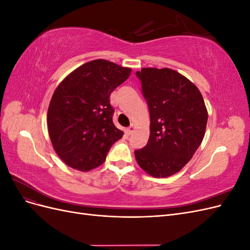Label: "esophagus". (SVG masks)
Returning <instances> with one entry per match:
<instances>
[{
	"label": "esophagus",
	"mask_w": 250,
	"mask_h": 250,
	"mask_svg": "<svg viewBox=\"0 0 250 250\" xmlns=\"http://www.w3.org/2000/svg\"><path fill=\"white\" fill-rule=\"evenodd\" d=\"M133 130H134V125L133 124H131L129 127H128V128H126V133L128 134V135H130L132 132H133Z\"/></svg>",
	"instance_id": "obj_1"
}]
</instances>
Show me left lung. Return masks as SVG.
<instances>
[{"label":"left lung","instance_id":"1","mask_svg":"<svg viewBox=\"0 0 250 250\" xmlns=\"http://www.w3.org/2000/svg\"><path fill=\"white\" fill-rule=\"evenodd\" d=\"M150 113L147 145L134 151L140 167L156 178L169 177L190 162L204 138L208 110L198 87L172 69L137 72Z\"/></svg>","mask_w":250,"mask_h":250}]
</instances>
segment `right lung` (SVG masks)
<instances>
[{
    "mask_svg": "<svg viewBox=\"0 0 250 250\" xmlns=\"http://www.w3.org/2000/svg\"><path fill=\"white\" fill-rule=\"evenodd\" d=\"M130 67L105 59L80 65L59 83L48 108V131L57 155L82 172L102 165L124 132L112 123V90L129 77Z\"/></svg>",
    "mask_w": 250,
    "mask_h": 250,
    "instance_id": "1",
    "label": "right lung"
}]
</instances>
